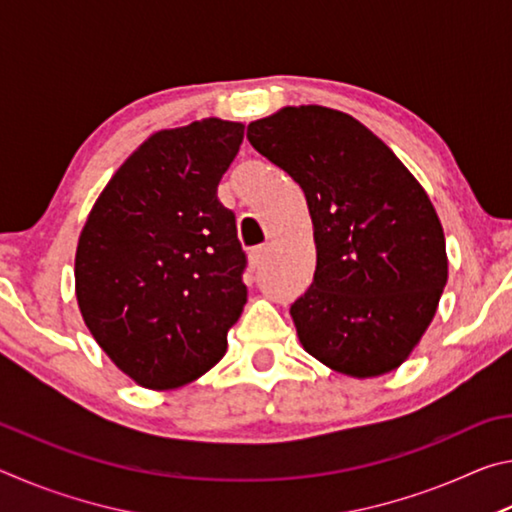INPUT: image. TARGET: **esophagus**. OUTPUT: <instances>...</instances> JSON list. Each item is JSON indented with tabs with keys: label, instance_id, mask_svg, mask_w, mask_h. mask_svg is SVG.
Listing matches in <instances>:
<instances>
[{
	"label": "esophagus",
	"instance_id": "obj_1",
	"mask_svg": "<svg viewBox=\"0 0 512 512\" xmlns=\"http://www.w3.org/2000/svg\"><path fill=\"white\" fill-rule=\"evenodd\" d=\"M266 253H268L266 248H255V250H250V253H248L250 266H253V268H259V266H262V264H264V259H266Z\"/></svg>",
	"mask_w": 512,
	"mask_h": 512
}]
</instances>
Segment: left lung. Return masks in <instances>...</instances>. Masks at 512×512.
Instances as JSON below:
<instances>
[{
	"mask_svg": "<svg viewBox=\"0 0 512 512\" xmlns=\"http://www.w3.org/2000/svg\"><path fill=\"white\" fill-rule=\"evenodd\" d=\"M248 140L302 187L316 273L291 305L311 357L343 375H386L411 357L447 284L443 225L400 158L350 115L287 106Z\"/></svg>",
	"mask_w": 512,
	"mask_h": 512,
	"instance_id": "left-lung-1",
	"label": "left lung"
}]
</instances>
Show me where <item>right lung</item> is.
I'll return each instance as SVG.
<instances>
[{
	"mask_svg": "<svg viewBox=\"0 0 512 512\" xmlns=\"http://www.w3.org/2000/svg\"><path fill=\"white\" fill-rule=\"evenodd\" d=\"M244 124L207 117L153 133L85 221L76 300L94 341L135 384L171 391L223 359L246 305V253L216 198Z\"/></svg>",
	"mask_w": 512,
	"mask_h": 512,
	"instance_id": "obj_1",
	"label": "right lung"
}]
</instances>
